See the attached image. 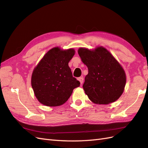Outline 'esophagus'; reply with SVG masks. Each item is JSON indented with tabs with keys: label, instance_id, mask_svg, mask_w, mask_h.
<instances>
[{
	"label": "esophagus",
	"instance_id": "1",
	"mask_svg": "<svg viewBox=\"0 0 148 148\" xmlns=\"http://www.w3.org/2000/svg\"><path fill=\"white\" fill-rule=\"evenodd\" d=\"M78 80L80 82V84H82L83 82V77H79L78 78Z\"/></svg>",
	"mask_w": 148,
	"mask_h": 148
}]
</instances>
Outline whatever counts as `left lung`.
I'll list each match as a JSON object with an SVG mask.
<instances>
[{
  "mask_svg": "<svg viewBox=\"0 0 148 148\" xmlns=\"http://www.w3.org/2000/svg\"><path fill=\"white\" fill-rule=\"evenodd\" d=\"M78 53L88 69L83 87L89 99L97 104L117 101L123 92L127 81L122 65L102 46L92 50L79 47Z\"/></svg>",
  "mask_w": 148,
  "mask_h": 148,
  "instance_id": "1",
  "label": "left lung"
}]
</instances>
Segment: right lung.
Returning a JSON list of instances; mask_svg holds the SVG:
<instances>
[{
	"mask_svg": "<svg viewBox=\"0 0 148 148\" xmlns=\"http://www.w3.org/2000/svg\"><path fill=\"white\" fill-rule=\"evenodd\" d=\"M73 49L63 50L55 47L49 50L36 66L31 76V86L42 104L60 106L69 99L80 83L73 77L69 62L75 55Z\"/></svg>",
	"mask_w": 148,
	"mask_h": 148,
	"instance_id": "right-lung-1",
	"label": "right lung"
}]
</instances>
